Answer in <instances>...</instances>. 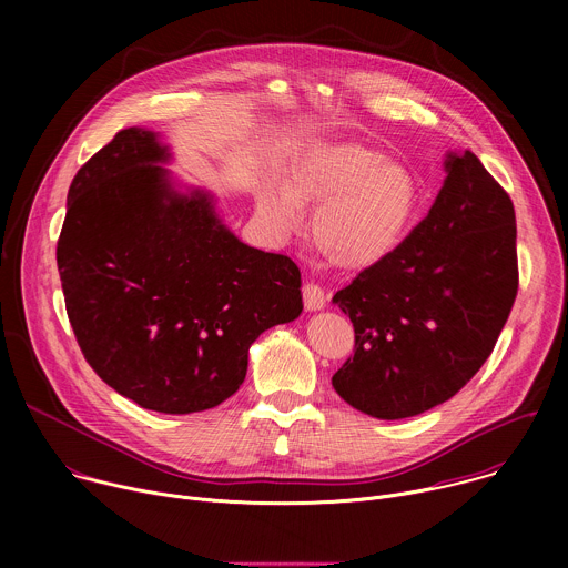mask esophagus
<instances>
[{"label": "esophagus", "mask_w": 568, "mask_h": 568, "mask_svg": "<svg viewBox=\"0 0 568 568\" xmlns=\"http://www.w3.org/2000/svg\"><path fill=\"white\" fill-rule=\"evenodd\" d=\"M301 294H303L305 310H321L323 305H326V294H323V290L314 283H303Z\"/></svg>", "instance_id": "1"}]
</instances>
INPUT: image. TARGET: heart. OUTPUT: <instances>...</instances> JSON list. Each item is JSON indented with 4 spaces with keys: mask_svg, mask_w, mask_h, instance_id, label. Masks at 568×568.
Segmentation results:
<instances>
[{
    "mask_svg": "<svg viewBox=\"0 0 568 568\" xmlns=\"http://www.w3.org/2000/svg\"><path fill=\"white\" fill-rule=\"evenodd\" d=\"M298 204H318L312 240L323 256L342 270H366L407 233L418 209V184L384 152L346 143L303 161L290 173L285 193L261 195L263 215L281 233L298 224Z\"/></svg>",
    "mask_w": 568,
    "mask_h": 568,
    "instance_id": "obj_1",
    "label": "heart"
}]
</instances>
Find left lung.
<instances>
[{
	"mask_svg": "<svg viewBox=\"0 0 568 568\" xmlns=\"http://www.w3.org/2000/svg\"><path fill=\"white\" fill-rule=\"evenodd\" d=\"M445 169L427 217L333 298L355 328L333 386L379 420L454 397L495 351L517 296L510 195L469 150L447 154Z\"/></svg>",
	"mask_w": 568,
	"mask_h": 568,
	"instance_id": "8db88e82",
	"label": "left lung"
}]
</instances>
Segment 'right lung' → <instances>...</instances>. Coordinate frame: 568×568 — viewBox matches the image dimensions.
<instances>
[{
  "mask_svg": "<svg viewBox=\"0 0 568 568\" xmlns=\"http://www.w3.org/2000/svg\"><path fill=\"white\" fill-rule=\"evenodd\" d=\"M156 134L128 128L80 169L58 237L75 342L139 407L195 414L247 375L250 346L301 310L292 258L240 242L209 195H180Z\"/></svg>",
  "mask_w": 568,
  "mask_h": 568,
  "instance_id": "right-lung-1",
  "label": "right lung"
}]
</instances>
